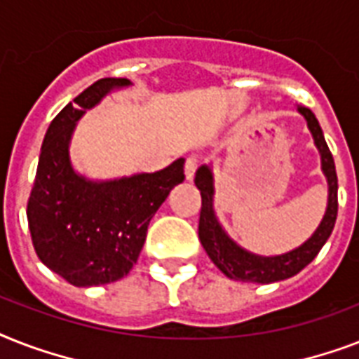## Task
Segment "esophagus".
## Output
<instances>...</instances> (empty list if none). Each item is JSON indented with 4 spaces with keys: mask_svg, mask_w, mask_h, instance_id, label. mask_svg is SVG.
<instances>
[{
    "mask_svg": "<svg viewBox=\"0 0 359 359\" xmlns=\"http://www.w3.org/2000/svg\"><path fill=\"white\" fill-rule=\"evenodd\" d=\"M197 168H199V156H196V154H191V156L186 158V163H184L186 179H188V180L194 179V175H196Z\"/></svg>",
    "mask_w": 359,
    "mask_h": 359,
    "instance_id": "34e87169",
    "label": "esophagus"
}]
</instances>
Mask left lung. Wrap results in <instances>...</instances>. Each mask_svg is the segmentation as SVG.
<instances>
[{
	"instance_id": "left-lung-1",
	"label": "left lung",
	"mask_w": 359,
	"mask_h": 359,
	"mask_svg": "<svg viewBox=\"0 0 359 359\" xmlns=\"http://www.w3.org/2000/svg\"><path fill=\"white\" fill-rule=\"evenodd\" d=\"M307 121V128L311 130L313 140L320 152L323 160V171L328 179V207L323 222L313 233L311 238L306 240L300 248L276 257H261L250 251L242 250L236 242L227 236L222 225H219L212 207L214 182L212 171L208 165H201L196 173V186L201 191V214H199V240L203 248L212 259V262L222 272L236 281H251V283H273L281 279L292 278L304 270L309 262L323 250L326 240L334 231L335 219H337V173H335L334 156L330 152L326 140H324L323 128L318 124L317 117L311 109L306 106H298Z\"/></svg>"
}]
</instances>
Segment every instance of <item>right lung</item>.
<instances>
[{
	"instance_id": "obj_1",
	"label": "right lung",
	"mask_w": 359,
	"mask_h": 359,
	"mask_svg": "<svg viewBox=\"0 0 359 359\" xmlns=\"http://www.w3.org/2000/svg\"><path fill=\"white\" fill-rule=\"evenodd\" d=\"M126 78H102L67 104L50 123L27 201V224L36 255L76 287L106 285L132 270L147 227L169 191L184 180V160L156 173L95 182L72 169L69 143L86 109Z\"/></svg>"
}]
</instances>
